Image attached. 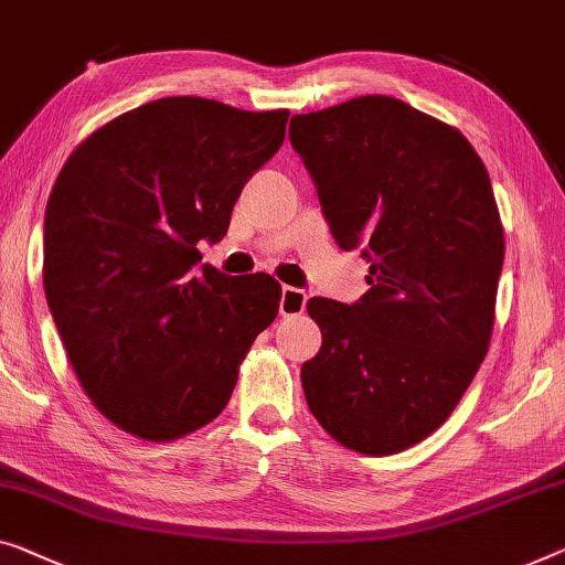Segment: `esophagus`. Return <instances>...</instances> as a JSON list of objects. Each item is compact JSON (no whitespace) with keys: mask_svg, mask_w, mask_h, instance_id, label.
Segmentation results:
<instances>
[{"mask_svg":"<svg viewBox=\"0 0 565 565\" xmlns=\"http://www.w3.org/2000/svg\"><path fill=\"white\" fill-rule=\"evenodd\" d=\"M307 307V291L301 289H294V286H284L281 289V301H279V309L284 317H294V315H301Z\"/></svg>","mask_w":565,"mask_h":565,"instance_id":"34e87169","label":"esophagus"}]
</instances>
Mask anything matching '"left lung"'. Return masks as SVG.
Here are the masks:
<instances>
[{
  "mask_svg": "<svg viewBox=\"0 0 565 565\" xmlns=\"http://www.w3.org/2000/svg\"><path fill=\"white\" fill-rule=\"evenodd\" d=\"M289 139L337 246L370 264L355 305L307 301L322 330L307 406L334 441L388 457L451 416L490 348L504 258L490 174L459 129L391 96L294 116Z\"/></svg>",
  "mask_w": 565,
  "mask_h": 565,
  "instance_id": "obj_1",
  "label": "left lung"
}]
</instances>
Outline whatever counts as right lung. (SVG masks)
<instances>
[{"mask_svg": "<svg viewBox=\"0 0 565 565\" xmlns=\"http://www.w3.org/2000/svg\"><path fill=\"white\" fill-rule=\"evenodd\" d=\"M289 111L172 96L100 126L45 210V284L67 360L111 424L172 441L221 416L238 365L279 315L281 284L202 264Z\"/></svg>", "mask_w": 565, "mask_h": 565, "instance_id": "1", "label": "right lung"}]
</instances>
